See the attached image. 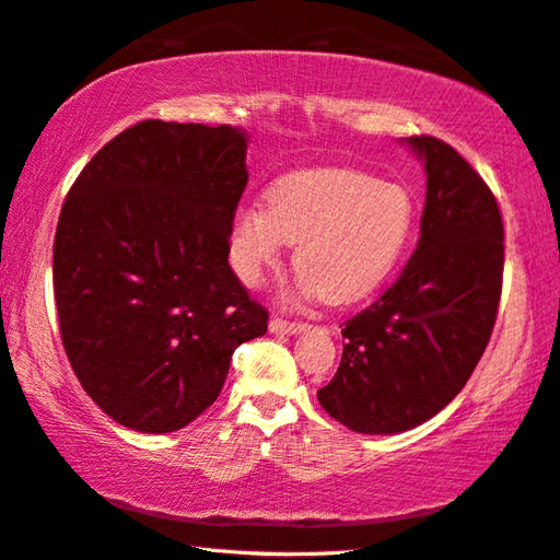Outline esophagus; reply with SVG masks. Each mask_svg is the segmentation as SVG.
<instances>
[{
  "instance_id": "obj_1",
  "label": "esophagus",
  "mask_w": 560,
  "mask_h": 560,
  "mask_svg": "<svg viewBox=\"0 0 560 560\" xmlns=\"http://www.w3.org/2000/svg\"><path fill=\"white\" fill-rule=\"evenodd\" d=\"M271 331H277V334H299V331H304L308 324H304V322H289V319H283V316H273L271 319Z\"/></svg>"
}]
</instances>
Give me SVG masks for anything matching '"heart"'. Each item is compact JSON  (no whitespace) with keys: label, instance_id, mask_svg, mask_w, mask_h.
<instances>
[{"label":"heart","instance_id":"heart-1","mask_svg":"<svg viewBox=\"0 0 560 560\" xmlns=\"http://www.w3.org/2000/svg\"><path fill=\"white\" fill-rule=\"evenodd\" d=\"M412 229L415 203L399 183L352 168L296 171L271 183L266 208H238L231 261L248 287H258L289 241L306 289L331 304H352L397 269Z\"/></svg>","mask_w":560,"mask_h":560}]
</instances>
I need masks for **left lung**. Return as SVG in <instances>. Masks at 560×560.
I'll return each instance as SVG.
<instances>
[{
    "instance_id": "8db88e82",
    "label": "left lung",
    "mask_w": 560,
    "mask_h": 560,
    "mask_svg": "<svg viewBox=\"0 0 560 560\" xmlns=\"http://www.w3.org/2000/svg\"><path fill=\"white\" fill-rule=\"evenodd\" d=\"M428 196L420 241L397 281L345 324L339 370L319 402L364 435L417 428L455 399L495 327L503 215L488 183L445 140L415 136Z\"/></svg>"
}]
</instances>
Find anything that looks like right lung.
<instances>
[{
  "label": "right lung",
  "mask_w": 560,
  "mask_h": 560,
  "mask_svg": "<svg viewBox=\"0 0 560 560\" xmlns=\"http://www.w3.org/2000/svg\"><path fill=\"white\" fill-rule=\"evenodd\" d=\"M246 183L241 130L143 120L100 148L65 198L52 252L62 347L125 428H186L221 395L236 347L269 327L229 264Z\"/></svg>",
  "instance_id": "1"
}]
</instances>
